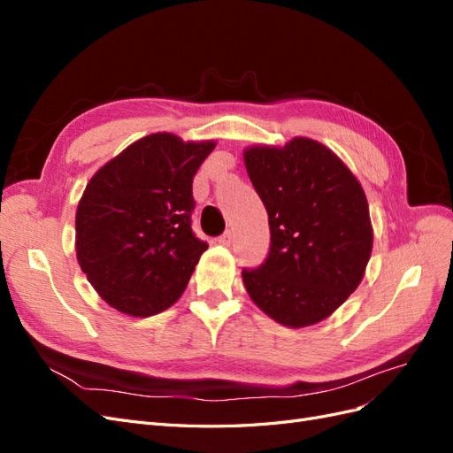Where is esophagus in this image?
Listing matches in <instances>:
<instances>
[{
	"mask_svg": "<svg viewBox=\"0 0 453 453\" xmlns=\"http://www.w3.org/2000/svg\"><path fill=\"white\" fill-rule=\"evenodd\" d=\"M232 240H234V234H232L230 230H226L223 236H219V240H217V242H219V243H223V245H230V243H232Z\"/></svg>",
	"mask_w": 453,
	"mask_h": 453,
	"instance_id": "obj_1",
	"label": "esophagus"
}]
</instances>
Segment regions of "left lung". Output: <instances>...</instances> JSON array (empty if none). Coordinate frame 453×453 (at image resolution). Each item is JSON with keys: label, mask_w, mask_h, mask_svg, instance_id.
<instances>
[{"label": "left lung", "mask_w": 453, "mask_h": 453, "mask_svg": "<svg viewBox=\"0 0 453 453\" xmlns=\"http://www.w3.org/2000/svg\"><path fill=\"white\" fill-rule=\"evenodd\" d=\"M268 211L270 251L242 278L253 303L285 326L328 318L357 289L372 251L361 183L331 149L308 138L243 150Z\"/></svg>", "instance_id": "obj_1"}]
</instances>
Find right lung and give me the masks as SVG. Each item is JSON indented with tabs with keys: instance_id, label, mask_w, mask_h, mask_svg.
Masks as SVG:
<instances>
[{
	"instance_id": "add662e5",
	"label": "right lung",
	"mask_w": 453,
	"mask_h": 453,
	"mask_svg": "<svg viewBox=\"0 0 453 453\" xmlns=\"http://www.w3.org/2000/svg\"><path fill=\"white\" fill-rule=\"evenodd\" d=\"M215 142L145 135L92 175L75 215L79 266L109 306L149 318L177 303L208 243L195 236L193 177Z\"/></svg>"
}]
</instances>
